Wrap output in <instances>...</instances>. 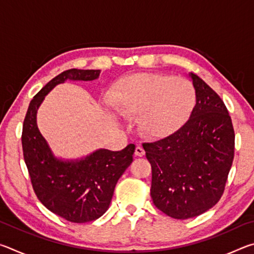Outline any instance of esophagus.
Returning <instances> with one entry per match:
<instances>
[{
    "label": "esophagus",
    "instance_id": "34e87169",
    "mask_svg": "<svg viewBox=\"0 0 254 254\" xmlns=\"http://www.w3.org/2000/svg\"><path fill=\"white\" fill-rule=\"evenodd\" d=\"M135 156H137V157H142V156H144V149L141 147V145H137V147L135 148Z\"/></svg>",
    "mask_w": 254,
    "mask_h": 254
}]
</instances>
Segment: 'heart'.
<instances>
[{
  "mask_svg": "<svg viewBox=\"0 0 254 254\" xmlns=\"http://www.w3.org/2000/svg\"><path fill=\"white\" fill-rule=\"evenodd\" d=\"M196 102L187 79L158 74L126 77L117 85L113 103L123 115H139L140 130L149 136L168 135L183 126Z\"/></svg>",
  "mask_w": 254,
  "mask_h": 254,
  "instance_id": "obj_1",
  "label": "heart"
}]
</instances>
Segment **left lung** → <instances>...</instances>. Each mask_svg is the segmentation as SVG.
Wrapping results in <instances>:
<instances>
[{"mask_svg":"<svg viewBox=\"0 0 254 254\" xmlns=\"http://www.w3.org/2000/svg\"><path fill=\"white\" fill-rule=\"evenodd\" d=\"M189 76L196 93L190 117L170 135L142 144L151 163L153 204L177 220L198 216L221 199L234 158L224 102L198 76Z\"/></svg>","mask_w":254,"mask_h":254,"instance_id":"obj_1","label":"left lung"}]
</instances>
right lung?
Listing matches in <instances>:
<instances>
[{
  "instance_id": "right-lung-1",
  "label": "right lung",
  "mask_w": 254,
  "mask_h": 254,
  "mask_svg": "<svg viewBox=\"0 0 254 254\" xmlns=\"http://www.w3.org/2000/svg\"><path fill=\"white\" fill-rule=\"evenodd\" d=\"M101 70L69 69L51 79L30 102L22 127V150L30 179L42 205L72 223L97 220L109 208L118 180L133 160L135 145L121 151L100 149L83 159H57L37 126L45 96L65 80H94Z\"/></svg>"
}]
</instances>
